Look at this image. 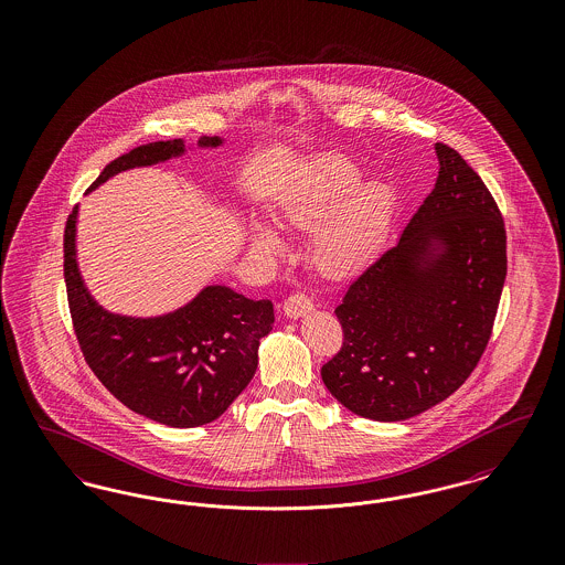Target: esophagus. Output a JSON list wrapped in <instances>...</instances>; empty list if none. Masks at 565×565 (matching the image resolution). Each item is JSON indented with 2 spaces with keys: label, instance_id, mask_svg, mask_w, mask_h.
<instances>
[{
  "label": "esophagus",
  "instance_id": "obj_1",
  "mask_svg": "<svg viewBox=\"0 0 565 565\" xmlns=\"http://www.w3.org/2000/svg\"><path fill=\"white\" fill-rule=\"evenodd\" d=\"M313 309V302H311V298L305 295V292H292V295L286 298V302H284V313L288 316V318H300V316H305V313H309Z\"/></svg>",
  "mask_w": 565,
  "mask_h": 565
}]
</instances>
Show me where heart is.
<instances>
[{
  "label": "heart",
  "instance_id": "heart-1",
  "mask_svg": "<svg viewBox=\"0 0 565 565\" xmlns=\"http://www.w3.org/2000/svg\"><path fill=\"white\" fill-rule=\"evenodd\" d=\"M396 212V192L385 182L362 184V171L341 154L309 162L279 201V217L292 228L318 226L311 254L330 275L364 267L385 239ZM252 243L267 256H279L284 242L265 222H254Z\"/></svg>",
  "mask_w": 565,
  "mask_h": 565
}]
</instances>
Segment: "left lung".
I'll list each match as a JSON object with an SVG mask.
<instances>
[{
    "mask_svg": "<svg viewBox=\"0 0 565 565\" xmlns=\"http://www.w3.org/2000/svg\"><path fill=\"white\" fill-rule=\"evenodd\" d=\"M438 180L401 242L334 309L343 345L323 385L351 413L403 422L449 398L477 369L507 279V228L481 175L436 143Z\"/></svg>",
    "mask_w": 565,
    "mask_h": 565,
    "instance_id": "1",
    "label": "left lung"
}]
</instances>
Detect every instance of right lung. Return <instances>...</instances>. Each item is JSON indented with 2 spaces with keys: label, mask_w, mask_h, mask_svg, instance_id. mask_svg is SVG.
Returning a JSON list of instances; mask_svg holds the SVG:
<instances>
[{
  "label": "right lung",
  "mask_w": 565,
  "mask_h": 565,
  "mask_svg": "<svg viewBox=\"0 0 565 565\" xmlns=\"http://www.w3.org/2000/svg\"><path fill=\"white\" fill-rule=\"evenodd\" d=\"M217 146V137H201ZM184 152L180 139L152 141L106 164L90 184L114 173L167 161ZM76 214L63 235V273L74 332L90 371L135 413L171 428L217 419L252 381L258 343L269 334L270 300H252L226 286H207L175 313L135 320L104 311L82 284L76 265Z\"/></svg>",
  "instance_id": "1"
}]
</instances>
